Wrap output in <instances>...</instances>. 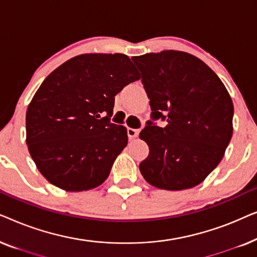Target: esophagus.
Returning <instances> with one entry per match:
<instances>
[{
  "label": "esophagus",
  "instance_id": "esophagus-1",
  "mask_svg": "<svg viewBox=\"0 0 257 257\" xmlns=\"http://www.w3.org/2000/svg\"><path fill=\"white\" fill-rule=\"evenodd\" d=\"M139 132H140V130H138V128H131V127H128V128H127V136H128V138H130V139L137 138V137L139 136Z\"/></svg>",
  "mask_w": 257,
  "mask_h": 257
}]
</instances>
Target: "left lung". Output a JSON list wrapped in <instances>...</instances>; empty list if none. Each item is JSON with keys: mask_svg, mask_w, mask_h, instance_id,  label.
<instances>
[{"mask_svg": "<svg viewBox=\"0 0 257 257\" xmlns=\"http://www.w3.org/2000/svg\"><path fill=\"white\" fill-rule=\"evenodd\" d=\"M132 59L142 72L152 118L165 119V113L168 122L158 127L147 121L140 132L150 147L140 173L167 191L201 184L222 160L233 136L234 106L226 86L188 52L164 50Z\"/></svg>", "mask_w": 257, "mask_h": 257, "instance_id": "left-lung-1", "label": "left lung"}]
</instances>
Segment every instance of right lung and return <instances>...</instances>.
Instances as JSON below:
<instances>
[{"mask_svg":"<svg viewBox=\"0 0 257 257\" xmlns=\"http://www.w3.org/2000/svg\"><path fill=\"white\" fill-rule=\"evenodd\" d=\"M139 78L124 54H84L44 79L28 106L26 128L30 156L50 184L82 192L106 180L128 142L125 126L110 122L114 96Z\"/></svg>","mask_w":257,"mask_h":257,"instance_id":"add662e5","label":"right lung"}]
</instances>
